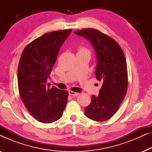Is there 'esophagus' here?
<instances>
[{"instance_id":"esophagus-1","label":"esophagus","mask_w":152,"mask_h":152,"mask_svg":"<svg viewBox=\"0 0 152 152\" xmlns=\"http://www.w3.org/2000/svg\"><path fill=\"white\" fill-rule=\"evenodd\" d=\"M68 94H69L70 95H72V96H77L80 93H75V92H74V91H68Z\"/></svg>"}]
</instances>
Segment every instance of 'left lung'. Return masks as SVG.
<instances>
[{
    "mask_svg": "<svg viewBox=\"0 0 152 152\" xmlns=\"http://www.w3.org/2000/svg\"><path fill=\"white\" fill-rule=\"evenodd\" d=\"M75 34L88 40L97 59L95 76L102 83L98 96L92 95L85 107V115L95 121L111 118L119 108L127 91L125 57L118 43L111 37L92 28L76 31Z\"/></svg>",
    "mask_w": 152,
    "mask_h": 152,
    "instance_id": "8db88e82",
    "label": "left lung"
}]
</instances>
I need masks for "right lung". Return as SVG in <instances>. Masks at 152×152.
Returning <instances> with one entry per match:
<instances>
[{
    "label": "right lung",
    "mask_w": 152,
    "mask_h": 152,
    "mask_svg": "<svg viewBox=\"0 0 152 152\" xmlns=\"http://www.w3.org/2000/svg\"><path fill=\"white\" fill-rule=\"evenodd\" d=\"M72 30L55 31L32 41L23 51L18 68V86L23 102L39 122L52 123L63 115L68 93L47 80L55 65L60 48Z\"/></svg>",
    "instance_id": "1"
}]
</instances>
